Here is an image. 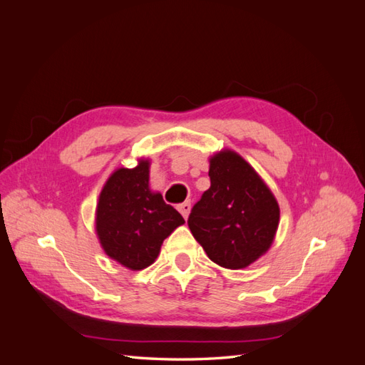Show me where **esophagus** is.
<instances>
[{
  "instance_id": "34e87169",
  "label": "esophagus",
  "mask_w": 365,
  "mask_h": 365,
  "mask_svg": "<svg viewBox=\"0 0 365 365\" xmlns=\"http://www.w3.org/2000/svg\"><path fill=\"white\" fill-rule=\"evenodd\" d=\"M178 210H180V213L184 216V219L189 217V213H190V210H192L190 201H185V202L180 204V205H178Z\"/></svg>"
}]
</instances>
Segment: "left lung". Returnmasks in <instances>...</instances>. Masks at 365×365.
Listing matches in <instances>:
<instances>
[{"mask_svg":"<svg viewBox=\"0 0 365 365\" xmlns=\"http://www.w3.org/2000/svg\"><path fill=\"white\" fill-rule=\"evenodd\" d=\"M210 189L189 216V228L210 260L247 268L267 252L280 208L268 185L239 153L224 149L210 158Z\"/></svg>","mask_w":365,"mask_h":365,"instance_id":"left-lung-1","label":"left lung"}]
</instances>
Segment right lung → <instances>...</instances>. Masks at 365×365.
I'll return each mask as SVG.
<instances>
[{"label": "right lung", "instance_id": "1", "mask_svg": "<svg viewBox=\"0 0 365 365\" xmlns=\"http://www.w3.org/2000/svg\"><path fill=\"white\" fill-rule=\"evenodd\" d=\"M149 160H138L134 169H117L105 182L96 210L103 251L132 271L155 262L163 240L184 224L161 193L149 189Z\"/></svg>", "mask_w": 365, "mask_h": 365}]
</instances>
